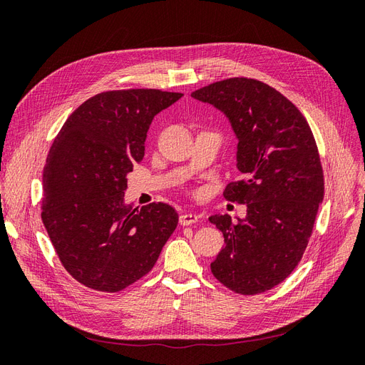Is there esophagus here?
<instances>
[{
	"mask_svg": "<svg viewBox=\"0 0 365 365\" xmlns=\"http://www.w3.org/2000/svg\"><path fill=\"white\" fill-rule=\"evenodd\" d=\"M197 219H200V216H197L196 213H184L180 216V224L181 225H192V224L197 222Z\"/></svg>",
	"mask_w": 365,
	"mask_h": 365,
	"instance_id": "1",
	"label": "esophagus"
}]
</instances>
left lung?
Wrapping results in <instances>:
<instances>
[{
    "label": "left lung",
    "mask_w": 365,
    "mask_h": 365,
    "mask_svg": "<svg viewBox=\"0 0 365 365\" xmlns=\"http://www.w3.org/2000/svg\"><path fill=\"white\" fill-rule=\"evenodd\" d=\"M192 96L230 118L244 175L227 185L224 197L245 204L247 217L237 222L228 215L208 217L225 242L210 268L236 294L267 292L300 263L324 196L311 126L289 98L257 79L230 77Z\"/></svg>",
    "instance_id": "8db88e82"
}]
</instances>
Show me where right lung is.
Masks as SVG:
<instances>
[{"label":"right lung","instance_id":"1","mask_svg":"<svg viewBox=\"0 0 365 365\" xmlns=\"http://www.w3.org/2000/svg\"><path fill=\"white\" fill-rule=\"evenodd\" d=\"M182 96L146 88L96 94L54 138L41 217L62 267L86 288L118 292L145 277L178 225L172 205L138 210L123 195L152 118Z\"/></svg>","mask_w":365,"mask_h":365}]
</instances>
